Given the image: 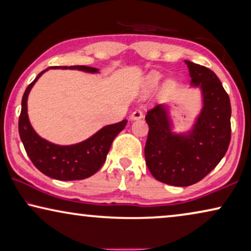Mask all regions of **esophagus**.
Wrapping results in <instances>:
<instances>
[{
	"instance_id": "1",
	"label": "esophagus",
	"mask_w": 251,
	"mask_h": 251,
	"mask_svg": "<svg viewBox=\"0 0 251 251\" xmlns=\"http://www.w3.org/2000/svg\"><path fill=\"white\" fill-rule=\"evenodd\" d=\"M130 119H131V120L143 119V112L140 111V109H136V111H133L131 113V115H130Z\"/></svg>"
}]
</instances>
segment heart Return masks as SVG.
I'll list each match as a JSON object with an SVG mask.
<instances>
[{
	"mask_svg": "<svg viewBox=\"0 0 251 251\" xmlns=\"http://www.w3.org/2000/svg\"><path fill=\"white\" fill-rule=\"evenodd\" d=\"M161 76H162V75H161L160 73H156V72L151 73L149 75V77H147V85H149V88L156 87L157 83H159L161 80ZM171 85H173V83H171V82H168L167 88H171Z\"/></svg>",
	"mask_w": 251,
	"mask_h": 251,
	"instance_id": "b5f03b06",
	"label": "heart"
}]
</instances>
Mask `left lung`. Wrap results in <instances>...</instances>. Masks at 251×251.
I'll list each match as a JSON object with an SVG mask.
<instances>
[{
    "mask_svg": "<svg viewBox=\"0 0 251 251\" xmlns=\"http://www.w3.org/2000/svg\"><path fill=\"white\" fill-rule=\"evenodd\" d=\"M191 85L201 89L202 109L190 131H171L164 105L145 116L149 136L145 160L153 177L173 186H190L204 178L224 157L231 142V102L214 72L185 60Z\"/></svg>",
    "mask_w": 251,
    "mask_h": 251,
    "instance_id": "obj_1",
    "label": "left lung"
}]
</instances>
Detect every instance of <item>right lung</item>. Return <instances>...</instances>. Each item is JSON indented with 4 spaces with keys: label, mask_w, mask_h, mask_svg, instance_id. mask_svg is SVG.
<instances>
[{
    "label": "right lung",
    "mask_w": 251,
    "mask_h": 251,
    "mask_svg": "<svg viewBox=\"0 0 251 251\" xmlns=\"http://www.w3.org/2000/svg\"><path fill=\"white\" fill-rule=\"evenodd\" d=\"M49 68H68L88 73H98V68L88 66H53ZM49 68L41 72L24 92L22 112L18 122L20 139L30 161L46 176L58 180L84 179L100 169L106 161L113 140L125 129L128 121L122 120L121 122L106 126L90 138L74 145H56L41 138L29 123L27 114V98L35 82Z\"/></svg>",
    "instance_id": "add662e5"
}]
</instances>
